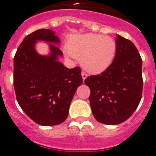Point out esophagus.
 I'll use <instances>...</instances> for the list:
<instances>
[{"mask_svg": "<svg viewBox=\"0 0 156 156\" xmlns=\"http://www.w3.org/2000/svg\"><path fill=\"white\" fill-rule=\"evenodd\" d=\"M81 76H82V78L83 80H85V79L87 77V73H85L84 72H82V73H81Z\"/></svg>", "mask_w": 156, "mask_h": 156, "instance_id": "34e87169", "label": "esophagus"}]
</instances>
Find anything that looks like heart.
Returning <instances> with one entry per match:
<instances>
[{
    "label": "heart",
    "instance_id": "b5f03b06",
    "mask_svg": "<svg viewBox=\"0 0 156 156\" xmlns=\"http://www.w3.org/2000/svg\"><path fill=\"white\" fill-rule=\"evenodd\" d=\"M67 49L72 56L80 58L85 70L101 73L112 64L116 55L117 42L105 35L85 34L69 38Z\"/></svg>",
    "mask_w": 156,
    "mask_h": 156
}]
</instances>
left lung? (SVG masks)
<instances>
[{
	"mask_svg": "<svg viewBox=\"0 0 156 156\" xmlns=\"http://www.w3.org/2000/svg\"><path fill=\"white\" fill-rule=\"evenodd\" d=\"M117 52L112 64L99 75L87 77L93 115L100 123L118 125L128 120L141 99L142 60L130 40L117 35Z\"/></svg>",
	"mask_w": 156,
	"mask_h": 156,
	"instance_id": "1",
	"label": "left lung"
}]
</instances>
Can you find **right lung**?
<instances>
[{
    "mask_svg": "<svg viewBox=\"0 0 156 156\" xmlns=\"http://www.w3.org/2000/svg\"><path fill=\"white\" fill-rule=\"evenodd\" d=\"M37 41L59 44L51 29H38L27 35L14 57V87L19 106L32 121L42 126L59 125L68 117L76 90L83 83L81 69H68L58 61L62 52L49 44L51 53L36 52Z\"/></svg>",
    "mask_w": 156,
    "mask_h": 156,
    "instance_id": "add662e5",
    "label": "right lung"
}]
</instances>
